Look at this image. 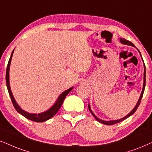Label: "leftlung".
Instances as JSON below:
<instances>
[{"mask_svg": "<svg viewBox=\"0 0 152 152\" xmlns=\"http://www.w3.org/2000/svg\"><path fill=\"white\" fill-rule=\"evenodd\" d=\"M121 42L122 43L124 44H126V45H132V46H135L134 45L133 43H132L131 42L129 41H127V40L124 39V38H121L120 39ZM145 64V63H144ZM145 83H146V70H145V65H144V83H143V88H142V93L141 95H140V99L139 100H138L137 104H136V106L134 107V109H132V110L131 111V112H130L129 114H128L127 116H125L124 118H123L121 119H119V120H115V121H102V120H100V119H99L98 118H97V116H95V114H93V112H92L91 109H90V105H88V108H89V110L90 112H91V114H93V116H94V118H95L96 120L97 121H99V123H101V124H103L104 125H114V124H117V123H119L121 121H122L125 120L126 118H128V117L131 116V115H132L134 114V113L135 112V111L137 110V109L138 108V107H139L140 104V102H141V99L142 98V96H143V93H144V91H145Z\"/></svg>", "mask_w": 152, "mask_h": 152, "instance_id": "1", "label": "left lung"}]
</instances>
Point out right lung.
Here are the masks:
<instances>
[{"label":"right lung","mask_w":152,"mask_h":152,"mask_svg":"<svg viewBox=\"0 0 152 152\" xmlns=\"http://www.w3.org/2000/svg\"><path fill=\"white\" fill-rule=\"evenodd\" d=\"M13 50L12 52V54H11V56L10 57V59L8 61V63H7V69H6V76H5V80H6V85H7V90H8L9 95L10 96L11 100H12V104L14 106L15 109H16L18 113H20V114H22L23 116H24L25 118L29 119L31 121H33L35 122H44L45 121L48 120V119L51 118L52 117H53L55 114H57V111H59V109H60L61 106H62L63 102H64V99L66 97V96L68 95V93H69L73 89V88H70L69 89H68L67 90H65L64 93H62L59 95V97L57 99V100L56 102H55V104L53 105V107H51L50 109H48V111H45V112L41 113V114H29V113L26 112V111L22 110V109L19 107V105L17 104V103L15 101V99L13 97L12 92H11V89H10V82H9V70H10V62H11V59H12V57L13 55Z\"/></svg>","instance_id":"1"}]
</instances>
